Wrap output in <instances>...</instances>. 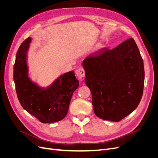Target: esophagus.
Masks as SVG:
<instances>
[{
  "mask_svg": "<svg viewBox=\"0 0 158 158\" xmlns=\"http://www.w3.org/2000/svg\"><path fill=\"white\" fill-rule=\"evenodd\" d=\"M76 73L77 75V76L79 78V79H82L85 76V71L84 70L83 68L80 67L76 71Z\"/></svg>",
  "mask_w": 158,
  "mask_h": 158,
  "instance_id": "34e87169",
  "label": "esophagus"
}]
</instances>
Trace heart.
I'll return each mask as SVG.
<instances>
[{
	"mask_svg": "<svg viewBox=\"0 0 158 158\" xmlns=\"http://www.w3.org/2000/svg\"><path fill=\"white\" fill-rule=\"evenodd\" d=\"M98 46H99V47H101V45H99Z\"/></svg>",
	"mask_w": 158,
	"mask_h": 158,
	"instance_id": "1",
	"label": "heart"
}]
</instances>
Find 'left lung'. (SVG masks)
Returning <instances> with one entry per match:
<instances>
[{
    "instance_id": "8db88e82",
    "label": "left lung",
    "mask_w": 158,
    "mask_h": 158,
    "mask_svg": "<svg viewBox=\"0 0 158 158\" xmlns=\"http://www.w3.org/2000/svg\"><path fill=\"white\" fill-rule=\"evenodd\" d=\"M82 66L98 117L119 122L138 107L143 95L145 72L133 39L129 38L113 49L104 47L91 54Z\"/></svg>"
}]
</instances>
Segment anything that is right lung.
<instances>
[{"instance_id":"1","label":"right lung","mask_w":158,"mask_h":158,"mask_svg":"<svg viewBox=\"0 0 158 158\" xmlns=\"http://www.w3.org/2000/svg\"><path fill=\"white\" fill-rule=\"evenodd\" d=\"M31 38L20 46L13 67V79L19 101L31 114L42 123H52L63 119L69 111L71 98L79 86L73 71L65 73L52 85L44 89L28 77L26 61Z\"/></svg>"}]
</instances>
